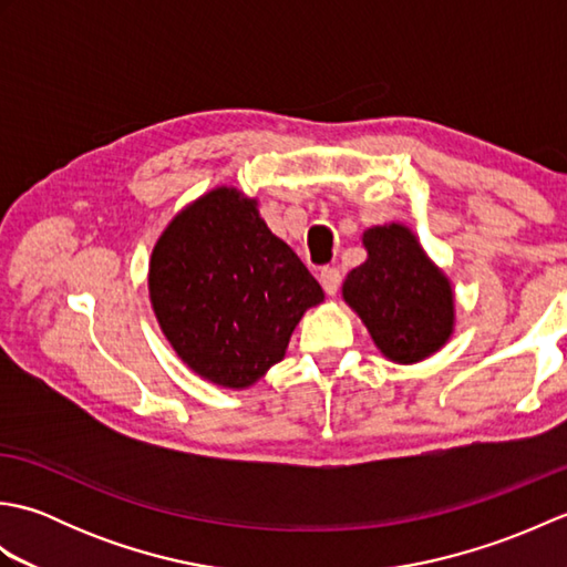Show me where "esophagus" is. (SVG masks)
Returning a JSON list of instances; mask_svg holds the SVG:
<instances>
[{
	"label": "esophagus",
	"instance_id": "esophagus-1",
	"mask_svg": "<svg viewBox=\"0 0 567 567\" xmlns=\"http://www.w3.org/2000/svg\"><path fill=\"white\" fill-rule=\"evenodd\" d=\"M319 280H321L323 290H327V295H336V292H339V287H341L343 275H341L339 268H333V265H327V268H321Z\"/></svg>",
	"mask_w": 567,
	"mask_h": 567
}]
</instances>
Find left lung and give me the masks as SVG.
I'll list each match as a JSON object with an SVG mask.
<instances>
[{
	"instance_id": "obj_1",
	"label": "left lung",
	"mask_w": 567,
	"mask_h": 567,
	"mask_svg": "<svg viewBox=\"0 0 567 567\" xmlns=\"http://www.w3.org/2000/svg\"><path fill=\"white\" fill-rule=\"evenodd\" d=\"M363 244L368 260L348 272L343 299L390 360L416 363L436 353L453 331L449 280L400 224L370 228Z\"/></svg>"
}]
</instances>
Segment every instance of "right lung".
Masks as SVG:
<instances>
[{"label": "right lung", "mask_w": 567, "mask_h": 567, "mask_svg": "<svg viewBox=\"0 0 567 567\" xmlns=\"http://www.w3.org/2000/svg\"><path fill=\"white\" fill-rule=\"evenodd\" d=\"M151 302L177 355L224 388H248L282 360L323 292L295 250L236 189H214L165 228Z\"/></svg>", "instance_id": "obj_1"}]
</instances>
